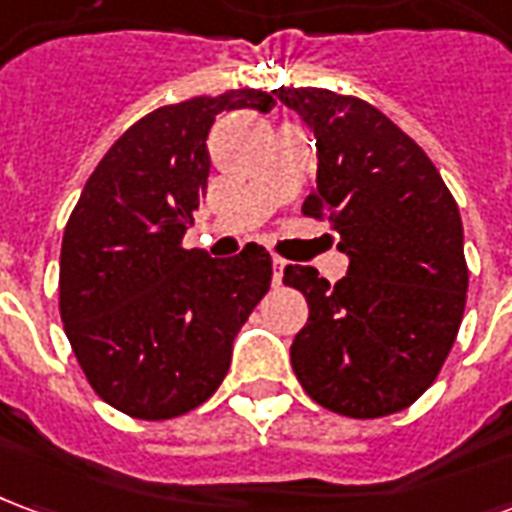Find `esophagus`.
Instances as JSON below:
<instances>
[{"instance_id": "obj_1", "label": "esophagus", "mask_w": 512, "mask_h": 512, "mask_svg": "<svg viewBox=\"0 0 512 512\" xmlns=\"http://www.w3.org/2000/svg\"><path fill=\"white\" fill-rule=\"evenodd\" d=\"M271 266H274V285H279V282H282V274H285V260H282V257H274Z\"/></svg>"}]
</instances>
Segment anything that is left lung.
<instances>
[{
  "label": "left lung",
  "instance_id": "1",
  "mask_svg": "<svg viewBox=\"0 0 512 512\" xmlns=\"http://www.w3.org/2000/svg\"><path fill=\"white\" fill-rule=\"evenodd\" d=\"M274 93L318 139V183L301 213L329 222L351 257L334 285L310 266L285 268L282 282L310 304L290 365L318 406L389 417L439 378L461 329L469 266L458 202L373 104L323 87Z\"/></svg>",
  "mask_w": 512,
  "mask_h": 512
}]
</instances>
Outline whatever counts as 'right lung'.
Returning a JSON list of instances; mask_svg holds the SVG:
<instances>
[{
  "mask_svg": "<svg viewBox=\"0 0 512 512\" xmlns=\"http://www.w3.org/2000/svg\"><path fill=\"white\" fill-rule=\"evenodd\" d=\"M271 106V95L244 87L153 109L109 147L65 224V334L95 395L128 417L158 422L202 406L268 293L263 246L213 260L186 249L183 233L208 189L216 117Z\"/></svg>",
  "mask_w": 512,
  "mask_h": 512,
  "instance_id": "right-lung-1",
  "label": "right lung"
}]
</instances>
